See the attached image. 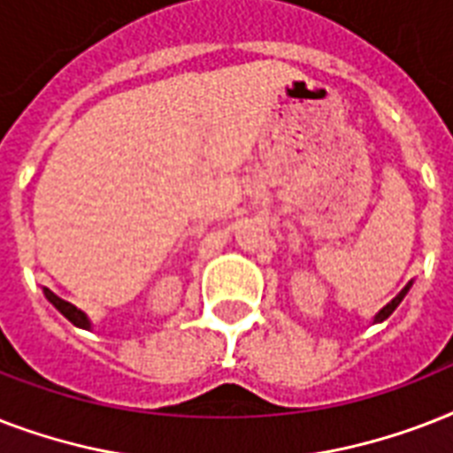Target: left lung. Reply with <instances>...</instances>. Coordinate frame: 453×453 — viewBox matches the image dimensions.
Masks as SVG:
<instances>
[{
    "label": "left lung",
    "mask_w": 453,
    "mask_h": 453,
    "mask_svg": "<svg viewBox=\"0 0 453 453\" xmlns=\"http://www.w3.org/2000/svg\"><path fill=\"white\" fill-rule=\"evenodd\" d=\"M409 287H411V284H407V287H404V289H402V291H400V294H397V296H395V298H393V301L388 303L386 308L380 310L379 315L373 317V322H383V319H388V317L393 315V312H395V308H397V305H400V303H402V298L407 296V291H409Z\"/></svg>",
    "instance_id": "left-lung-1"
}]
</instances>
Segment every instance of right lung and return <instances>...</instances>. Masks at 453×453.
<instances>
[{"instance_id": "right-lung-1", "label": "right lung", "mask_w": 453, "mask_h": 453, "mask_svg": "<svg viewBox=\"0 0 453 453\" xmlns=\"http://www.w3.org/2000/svg\"><path fill=\"white\" fill-rule=\"evenodd\" d=\"M44 296L49 298V301H51L53 305H56V308H58L60 312H63V315H65L67 319L74 324V326H81V329H88V326H91V322L87 319V315H84L81 310L74 308L73 303L63 301V298H58L56 294H53V291H49V289H44Z\"/></svg>"}]
</instances>
